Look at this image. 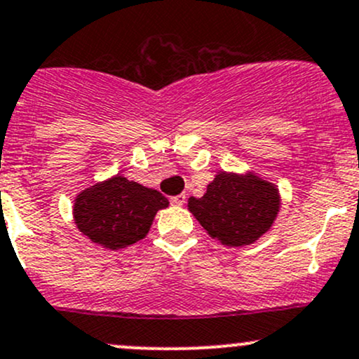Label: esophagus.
Returning a JSON list of instances; mask_svg holds the SVG:
<instances>
[{
    "mask_svg": "<svg viewBox=\"0 0 359 359\" xmlns=\"http://www.w3.org/2000/svg\"><path fill=\"white\" fill-rule=\"evenodd\" d=\"M170 203L173 204V206H182V204L186 203V194L173 196V198H170Z\"/></svg>",
    "mask_w": 359,
    "mask_h": 359,
    "instance_id": "34e87169",
    "label": "esophagus"
}]
</instances>
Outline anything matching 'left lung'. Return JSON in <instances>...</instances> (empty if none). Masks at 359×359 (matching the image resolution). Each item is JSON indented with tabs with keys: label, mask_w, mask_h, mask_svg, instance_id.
<instances>
[{
	"label": "left lung",
	"mask_w": 359,
	"mask_h": 359,
	"mask_svg": "<svg viewBox=\"0 0 359 359\" xmlns=\"http://www.w3.org/2000/svg\"><path fill=\"white\" fill-rule=\"evenodd\" d=\"M187 208L211 238L226 247H245L271 230L281 196L276 184L257 173L219 170L203 198H189Z\"/></svg>",
	"instance_id": "8db88e82"
}]
</instances>
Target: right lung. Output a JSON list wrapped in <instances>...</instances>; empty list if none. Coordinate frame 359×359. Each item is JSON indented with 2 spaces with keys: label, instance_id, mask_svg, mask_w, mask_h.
<instances>
[{
  "label": "right lung",
  "instance_id": "obj_1",
  "mask_svg": "<svg viewBox=\"0 0 359 359\" xmlns=\"http://www.w3.org/2000/svg\"><path fill=\"white\" fill-rule=\"evenodd\" d=\"M167 206L168 199L158 191L117 173L76 196L73 218L93 243L119 250L147 237L155 215Z\"/></svg>",
  "mask_w": 359,
  "mask_h": 359
}]
</instances>
